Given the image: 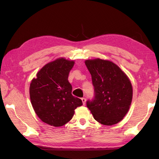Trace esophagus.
Returning <instances> with one entry per match:
<instances>
[{
  "label": "esophagus",
  "mask_w": 159,
  "mask_h": 159,
  "mask_svg": "<svg viewBox=\"0 0 159 159\" xmlns=\"http://www.w3.org/2000/svg\"><path fill=\"white\" fill-rule=\"evenodd\" d=\"M81 100H82V102H83V104H85V102H86V99L85 98H81Z\"/></svg>",
  "instance_id": "1"
}]
</instances>
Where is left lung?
Listing matches in <instances>:
<instances>
[{
	"label": "left lung",
	"mask_w": 159,
	"mask_h": 159,
	"mask_svg": "<svg viewBox=\"0 0 159 159\" xmlns=\"http://www.w3.org/2000/svg\"><path fill=\"white\" fill-rule=\"evenodd\" d=\"M92 75L94 98L87 102L97 121L111 126L122 120L130 109L133 87L127 75L116 64L108 60L85 61Z\"/></svg>",
	"instance_id": "8db88e82"
}]
</instances>
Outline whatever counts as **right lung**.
Masks as SVG:
<instances>
[{"label":"right lung","mask_w":159,"mask_h":159,"mask_svg":"<svg viewBox=\"0 0 159 159\" xmlns=\"http://www.w3.org/2000/svg\"><path fill=\"white\" fill-rule=\"evenodd\" d=\"M74 61L59 58L46 64L30 84V98L37 116L43 122L59 127L72 120L82 100L72 95L68 75Z\"/></svg>","instance_id":"obj_1"}]
</instances>
